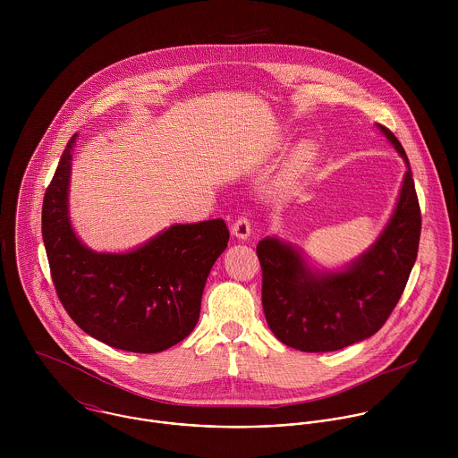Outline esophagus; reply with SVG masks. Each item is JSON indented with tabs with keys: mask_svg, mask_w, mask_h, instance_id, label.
Returning <instances> with one entry per match:
<instances>
[{
	"mask_svg": "<svg viewBox=\"0 0 458 458\" xmlns=\"http://www.w3.org/2000/svg\"><path fill=\"white\" fill-rule=\"evenodd\" d=\"M252 233V227H250V220L245 218V216H240L234 224H233V234L240 240H247Z\"/></svg>",
	"mask_w": 458,
	"mask_h": 458,
	"instance_id": "obj_1",
	"label": "esophagus"
}]
</instances>
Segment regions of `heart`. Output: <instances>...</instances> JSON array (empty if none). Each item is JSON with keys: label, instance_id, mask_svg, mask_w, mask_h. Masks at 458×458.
Masks as SVG:
<instances>
[{"label": "heart", "instance_id": "obj_1", "mask_svg": "<svg viewBox=\"0 0 458 458\" xmlns=\"http://www.w3.org/2000/svg\"><path fill=\"white\" fill-rule=\"evenodd\" d=\"M314 146L312 144H301L296 153H294V158H293V167L296 171H301L305 169L312 160H314Z\"/></svg>", "mask_w": 458, "mask_h": 458}]
</instances>
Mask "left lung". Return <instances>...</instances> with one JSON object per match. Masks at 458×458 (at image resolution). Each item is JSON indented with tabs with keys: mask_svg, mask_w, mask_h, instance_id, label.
<instances>
[{
	"mask_svg": "<svg viewBox=\"0 0 458 458\" xmlns=\"http://www.w3.org/2000/svg\"><path fill=\"white\" fill-rule=\"evenodd\" d=\"M377 129L407 171L388 224L363 254L338 269H319L291 242L266 236L258 245L267 327L293 349L338 351L377 333L416 261L421 213L409 160L392 131L383 125Z\"/></svg>",
	"mask_w": 458,
	"mask_h": 458,
	"instance_id": "8db88e82",
	"label": "left lung"
}]
</instances>
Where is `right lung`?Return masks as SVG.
I'll list each match as a JSON object with an SVG mask.
<instances>
[{"label": "right lung", "instance_id": "1", "mask_svg": "<svg viewBox=\"0 0 458 458\" xmlns=\"http://www.w3.org/2000/svg\"><path fill=\"white\" fill-rule=\"evenodd\" d=\"M73 133L42 206L51 276L72 321L122 351L160 352L196 327L206 278L227 249L222 218L174 224L129 252H95L75 234L68 194Z\"/></svg>", "mask_w": 458, "mask_h": 458}]
</instances>
